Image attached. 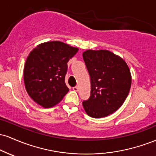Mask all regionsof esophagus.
Listing matches in <instances>:
<instances>
[{
	"mask_svg": "<svg viewBox=\"0 0 156 156\" xmlns=\"http://www.w3.org/2000/svg\"><path fill=\"white\" fill-rule=\"evenodd\" d=\"M73 90L74 91H76V92H78V87H73Z\"/></svg>",
	"mask_w": 156,
	"mask_h": 156,
	"instance_id": "1",
	"label": "esophagus"
}]
</instances>
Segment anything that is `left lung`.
Wrapping results in <instances>:
<instances>
[{
  "mask_svg": "<svg viewBox=\"0 0 156 156\" xmlns=\"http://www.w3.org/2000/svg\"><path fill=\"white\" fill-rule=\"evenodd\" d=\"M83 58L91 79V95L82 103L87 115L107 117L118 110L128 95L131 74L119 55L107 50H87Z\"/></svg>",
  "mask_w": 156,
  "mask_h": 156,
  "instance_id": "obj_1",
  "label": "left lung"
}]
</instances>
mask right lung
<instances>
[{"label": "right lung", "mask_w": 156, "mask_h": 156, "mask_svg": "<svg viewBox=\"0 0 156 156\" xmlns=\"http://www.w3.org/2000/svg\"><path fill=\"white\" fill-rule=\"evenodd\" d=\"M78 48L60 41L38 44L30 52L24 66L23 78L28 95L37 104L51 108L69 91L65 83L67 62Z\"/></svg>", "instance_id": "add662e5"}]
</instances>
